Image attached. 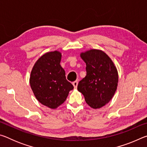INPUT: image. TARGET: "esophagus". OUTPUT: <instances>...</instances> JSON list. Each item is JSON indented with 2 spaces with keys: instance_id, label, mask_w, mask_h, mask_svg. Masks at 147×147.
<instances>
[{
  "instance_id": "esophagus-1",
  "label": "esophagus",
  "mask_w": 147,
  "mask_h": 147,
  "mask_svg": "<svg viewBox=\"0 0 147 147\" xmlns=\"http://www.w3.org/2000/svg\"><path fill=\"white\" fill-rule=\"evenodd\" d=\"M78 80H76V81H74L73 82V85L74 86V88L75 89L77 88V86H78Z\"/></svg>"
}]
</instances>
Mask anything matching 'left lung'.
<instances>
[{"mask_svg": "<svg viewBox=\"0 0 147 147\" xmlns=\"http://www.w3.org/2000/svg\"><path fill=\"white\" fill-rule=\"evenodd\" d=\"M80 57L86 63L87 74L77 89L91 108H100L111 100L117 90V70L111 58L100 50L91 49L82 53Z\"/></svg>", "mask_w": 147, "mask_h": 147, "instance_id": "1", "label": "left lung"}]
</instances>
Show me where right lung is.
<instances>
[{"instance_id":"1","label":"right lung","mask_w":147,"mask_h":147,"mask_svg":"<svg viewBox=\"0 0 147 147\" xmlns=\"http://www.w3.org/2000/svg\"><path fill=\"white\" fill-rule=\"evenodd\" d=\"M59 51L47 53L36 62L30 77L32 91L39 102L51 109L63 104L74 87L67 80L60 65Z\"/></svg>"}]
</instances>
